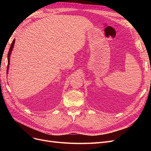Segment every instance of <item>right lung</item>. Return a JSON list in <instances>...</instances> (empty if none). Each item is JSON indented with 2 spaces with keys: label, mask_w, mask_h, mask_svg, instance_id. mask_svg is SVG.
Masks as SVG:
<instances>
[{
  "label": "right lung",
  "mask_w": 151,
  "mask_h": 151,
  "mask_svg": "<svg viewBox=\"0 0 151 151\" xmlns=\"http://www.w3.org/2000/svg\"><path fill=\"white\" fill-rule=\"evenodd\" d=\"M15 43V40H14L12 41V42L11 45V47H10V48H9V51L8 52V55H7V60H8V65H7V72H8V70H9V60H10V55H11V52L12 50L13 49V47H14V44Z\"/></svg>",
  "instance_id": "1"
}]
</instances>
